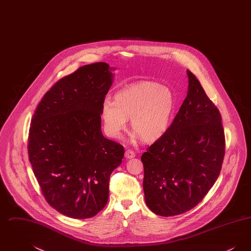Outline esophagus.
<instances>
[{"instance_id":"obj_1","label":"esophagus","mask_w":251,"mask_h":251,"mask_svg":"<svg viewBox=\"0 0 251 251\" xmlns=\"http://www.w3.org/2000/svg\"><path fill=\"white\" fill-rule=\"evenodd\" d=\"M134 156H135V153H134V151H131V150H127V151H125V157H126L127 159H131V158H133Z\"/></svg>"}]
</instances>
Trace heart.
Segmentation results:
<instances>
[{
  "instance_id": "b5f03b06",
  "label": "heart",
  "mask_w": 251,
  "mask_h": 251,
  "mask_svg": "<svg viewBox=\"0 0 251 251\" xmlns=\"http://www.w3.org/2000/svg\"><path fill=\"white\" fill-rule=\"evenodd\" d=\"M169 88L152 82L131 84L119 91L114 101L105 100L101 120L105 133L119 138L131 119V130L144 142H154L167 132L174 111Z\"/></svg>"
}]
</instances>
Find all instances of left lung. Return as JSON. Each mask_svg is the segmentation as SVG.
I'll use <instances>...</instances> for the list:
<instances>
[{
  "label": "left lung",
  "mask_w": 251,
  "mask_h": 251,
  "mask_svg": "<svg viewBox=\"0 0 251 251\" xmlns=\"http://www.w3.org/2000/svg\"><path fill=\"white\" fill-rule=\"evenodd\" d=\"M188 92L167 132L141 156L148 207L156 215L190 211L220 174L225 134L219 110L190 71Z\"/></svg>",
  "instance_id": "8db88e82"
}]
</instances>
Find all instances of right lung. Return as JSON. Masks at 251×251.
Returning <instances> with one entry per match:
<instances>
[{
  "instance_id": "right-lung-1",
  "label": "right lung",
  "mask_w": 251,
  "mask_h": 251,
  "mask_svg": "<svg viewBox=\"0 0 251 251\" xmlns=\"http://www.w3.org/2000/svg\"><path fill=\"white\" fill-rule=\"evenodd\" d=\"M113 73L103 62L61 78L38 103L29 161L47 202L60 214L90 218L107 204L109 179L124 148L101 132V106Z\"/></svg>"
}]
</instances>
